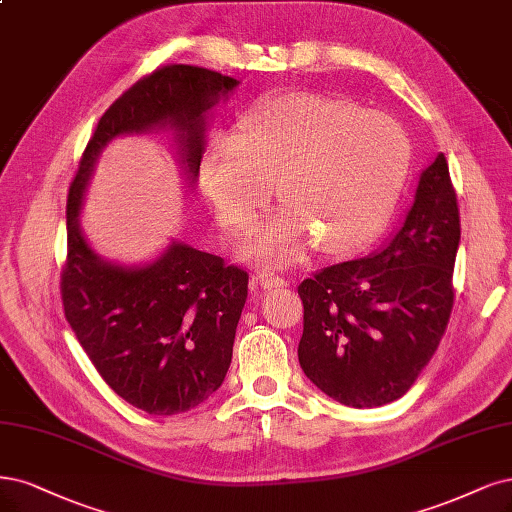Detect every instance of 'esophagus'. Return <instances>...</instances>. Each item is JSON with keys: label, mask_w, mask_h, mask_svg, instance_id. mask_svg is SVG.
<instances>
[{"label": "esophagus", "mask_w": 512, "mask_h": 512, "mask_svg": "<svg viewBox=\"0 0 512 512\" xmlns=\"http://www.w3.org/2000/svg\"><path fill=\"white\" fill-rule=\"evenodd\" d=\"M256 279L260 281L262 288H284V286H288V279L277 275L273 269H262Z\"/></svg>", "instance_id": "1"}]
</instances>
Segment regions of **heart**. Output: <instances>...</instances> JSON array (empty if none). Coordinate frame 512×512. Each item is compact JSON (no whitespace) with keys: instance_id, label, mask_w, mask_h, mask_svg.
Listing matches in <instances>:
<instances>
[{"instance_id":"b5f03b06","label":"heart","mask_w":512,"mask_h":512,"mask_svg":"<svg viewBox=\"0 0 512 512\" xmlns=\"http://www.w3.org/2000/svg\"><path fill=\"white\" fill-rule=\"evenodd\" d=\"M411 144L400 122L356 101L292 91L260 99L239 135H216L201 158V184L218 216L248 228L269 203H284L248 245V256L290 262L313 243L347 254L390 218L407 178Z\"/></svg>"}]
</instances>
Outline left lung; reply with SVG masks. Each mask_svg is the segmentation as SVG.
Here are the masks:
<instances>
[{"label": "left lung", "instance_id": "1", "mask_svg": "<svg viewBox=\"0 0 512 512\" xmlns=\"http://www.w3.org/2000/svg\"><path fill=\"white\" fill-rule=\"evenodd\" d=\"M460 209L445 154L421 173L415 203L385 248L332 264L298 286V362L347 407H381L411 390L447 330Z\"/></svg>", "mask_w": 512, "mask_h": 512}]
</instances>
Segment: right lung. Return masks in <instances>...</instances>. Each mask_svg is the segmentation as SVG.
Returning <instances> with one entry per match:
<instances>
[{
	"instance_id": "1",
	"label": "right lung",
	"mask_w": 512,
	"mask_h": 512,
	"mask_svg": "<svg viewBox=\"0 0 512 512\" xmlns=\"http://www.w3.org/2000/svg\"><path fill=\"white\" fill-rule=\"evenodd\" d=\"M239 82L197 65L171 63L139 78L99 118L67 195L65 320L97 373L150 415L195 409L222 385L248 298V271L173 243L148 267L103 262L80 231L78 211L99 152L114 137L173 127L190 178L203 158L205 112Z\"/></svg>"
}]
</instances>
